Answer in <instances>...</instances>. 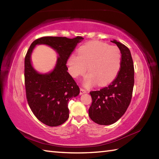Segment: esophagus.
Returning <instances> with one entry per match:
<instances>
[{
	"mask_svg": "<svg viewBox=\"0 0 159 159\" xmlns=\"http://www.w3.org/2000/svg\"><path fill=\"white\" fill-rule=\"evenodd\" d=\"M87 91H86L85 89H83V88H80V95H83V94L85 93Z\"/></svg>",
	"mask_w": 159,
	"mask_h": 159,
	"instance_id": "obj_1",
	"label": "esophagus"
}]
</instances>
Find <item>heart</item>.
I'll list each match as a JSON object with an SVG mask.
<instances>
[{
  "mask_svg": "<svg viewBox=\"0 0 159 159\" xmlns=\"http://www.w3.org/2000/svg\"><path fill=\"white\" fill-rule=\"evenodd\" d=\"M121 64V53L116 46L104 43L92 41L87 43L78 50V55L72 54L68 59L67 65L70 74L78 78L88 74L83 82L86 88L96 83L104 86L115 79Z\"/></svg>",
  "mask_w": 159,
  "mask_h": 159,
  "instance_id": "1",
  "label": "heart"
}]
</instances>
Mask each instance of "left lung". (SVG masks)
I'll return each mask as SVG.
<instances>
[{
	"mask_svg": "<svg viewBox=\"0 0 159 159\" xmlns=\"http://www.w3.org/2000/svg\"><path fill=\"white\" fill-rule=\"evenodd\" d=\"M121 53V64L111 84L98 91H91L90 118L99 125L113 124L122 117L130 103L134 86V66L130 50L114 40Z\"/></svg>",
	"mask_w": 159,
	"mask_h": 159,
	"instance_id": "1",
	"label": "left lung"
}]
</instances>
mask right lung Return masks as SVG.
Returning <instances> with one entry per match:
<instances>
[{
	"label": "right lung",
	"instance_id": "obj_1",
	"mask_svg": "<svg viewBox=\"0 0 159 159\" xmlns=\"http://www.w3.org/2000/svg\"><path fill=\"white\" fill-rule=\"evenodd\" d=\"M81 36H45L35 40L25 60V80L26 99L32 112L40 121L51 127L58 126L68 119V102L79 95L80 89L67 70L66 61ZM38 44H46L58 53L55 68L45 74L38 72L31 63V54Z\"/></svg>",
	"mask_w": 159,
	"mask_h": 159
}]
</instances>
